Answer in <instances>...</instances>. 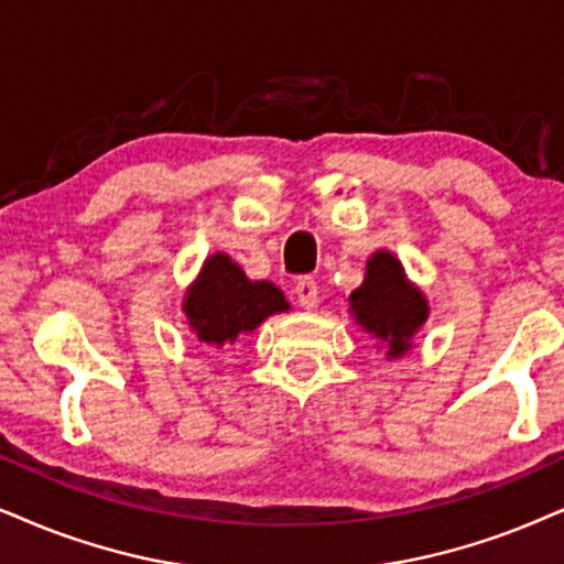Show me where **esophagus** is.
Returning a JSON list of instances; mask_svg holds the SVG:
<instances>
[{"label":"esophagus","instance_id":"obj_1","mask_svg":"<svg viewBox=\"0 0 564 564\" xmlns=\"http://www.w3.org/2000/svg\"><path fill=\"white\" fill-rule=\"evenodd\" d=\"M294 291H296L299 304H302L304 310H312V306H317V283H315V278H310V275L299 278Z\"/></svg>","mask_w":564,"mask_h":564}]
</instances>
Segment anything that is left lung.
Masks as SVG:
<instances>
[{
	"instance_id": "obj_1",
	"label": "left lung",
	"mask_w": 564,
	"mask_h": 564,
	"mask_svg": "<svg viewBox=\"0 0 564 564\" xmlns=\"http://www.w3.org/2000/svg\"><path fill=\"white\" fill-rule=\"evenodd\" d=\"M348 310L361 330L388 348L390 359L409 351L413 335L430 317L426 296L405 278L401 260L388 249H377L367 260L365 283L351 291Z\"/></svg>"
}]
</instances>
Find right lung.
I'll list each match as a JSON object with an SVG mask.
<instances>
[{
	"mask_svg": "<svg viewBox=\"0 0 564 564\" xmlns=\"http://www.w3.org/2000/svg\"><path fill=\"white\" fill-rule=\"evenodd\" d=\"M283 291L270 281H249L229 254L205 260L197 281L184 294L182 312L199 344L224 348L239 335L252 333L275 312H286Z\"/></svg>",
	"mask_w": 564,
	"mask_h": 564,
	"instance_id": "add662e5",
	"label": "right lung"
}]
</instances>
